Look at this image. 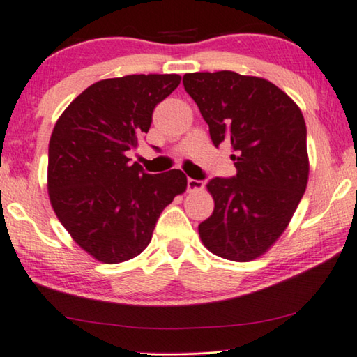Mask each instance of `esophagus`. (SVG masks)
<instances>
[{
    "label": "esophagus",
    "instance_id": "obj_1",
    "mask_svg": "<svg viewBox=\"0 0 357 357\" xmlns=\"http://www.w3.org/2000/svg\"><path fill=\"white\" fill-rule=\"evenodd\" d=\"M204 185H205L204 181L188 178V190H199V189H204Z\"/></svg>",
    "mask_w": 357,
    "mask_h": 357
}]
</instances>
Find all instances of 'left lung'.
<instances>
[{"mask_svg":"<svg viewBox=\"0 0 357 357\" xmlns=\"http://www.w3.org/2000/svg\"><path fill=\"white\" fill-rule=\"evenodd\" d=\"M183 83L213 144L229 142L237 168L206 184L215 210L199 225L200 238L218 257L250 261L278 241L306 190L305 119L268 79L221 70L185 73Z\"/></svg>","mask_w":357,"mask_h":357,"instance_id":"left-lung-1","label":"left lung"}]
</instances>
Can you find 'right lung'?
Masks as SVG:
<instances>
[{"mask_svg": "<svg viewBox=\"0 0 357 357\" xmlns=\"http://www.w3.org/2000/svg\"><path fill=\"white\" fill-rule=\"evenodd\" d=\"M181 83L176 73L100 79L63 110L47 153V190L57 218L84 252L114 264L152 238L158 216L188 188L181 169L149 174L130 163L153 109Z\"/></svg>", "mask_w": 357, "mask_h": 357, "instance_id": "right-lung-1", "label": "right lung"}]
</instances>
